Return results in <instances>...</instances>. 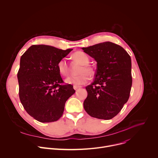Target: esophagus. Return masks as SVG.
Masks as SVG:
<instances>
[{
    "label": "esophagus",
    "instance_id": "34e87169",
    "mask_svg": "<svg viewBox=\"0 0 158 158\" xmlns=\"http://www.w3.org/2000/svg\"><path fill=\"white\" fill-rule=\"evenodd\" d=\"M81 87V86H77V85H74L73 86V88L74 89V90H77L78 89H80Z\"/></svg>",
    "mask_w": 158,
    "mask_h": 158
}]
</instances>
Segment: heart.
<instances>
[{"label": "heart", "mask_w": 158, "mask_h": 158, "mask_svg": "<svg viewBox=\"0 0 158 158\" xmlns=\"http://www.w3.org/2000/svg\"><path fill=\"white\" fill-rule=\"evenodd\" d=\"M73 59L80 63L82 66L80 67L77 75L71 76L65 79L66 82L73 84L74 85L79 86L86 84L89 79V76H93L94 75V70L89 65V56L82 51H77L73 54ZM57 69L60 74L62 76H67L69 73V64L65 59L59 60L57 64Z\"/></svg>", "instance_id": "b5f03b06"}]
</instances>
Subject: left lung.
<instances>
[{
	"label": "left lung",
	"instance_id": "left-lung-1",
	"mask_svg": "<svg viewBox=\"0 0 158 158\" xmlns=\"http://www.w3.org/2000/svg\"><path fill=\"white\" fill-rule=\"evenodd\" d=\"M82 49L97 61L94 81L85 87L87 97L84 108L91 117L110 119L129 98L132 82L131 57L121 46L110 42Z\"/></svg>",
	"mask_w": 158,
	"mask_h": 158
}]
</instances>
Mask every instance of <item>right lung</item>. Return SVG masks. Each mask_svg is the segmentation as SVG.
Returning a JSON list of instances; mask_svg holds the SVG:
<instances>
[{
	"instance_id": "right-lung-1",
	"label": "right lung",
	"mask_w": 158,
	"mask_h": 158,
	"mask_svg": "<svg viewBox=\"0 0 158 158\" xmlns=\"http://www.w3.org/2000/svg\"><path fill=\"white\" fill-rule=\"evenodd\" d=\"M73 49L33 45L20 57L17 73L20 101L27 113L41 123L59 119L66 101L74 93L64 84L57 64Z\"/></svg>"
}]
</instances>
